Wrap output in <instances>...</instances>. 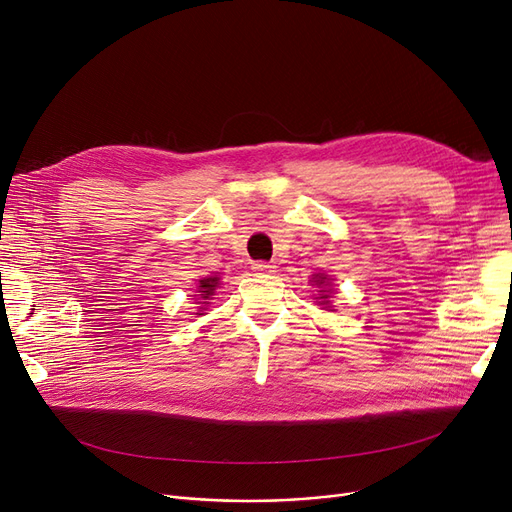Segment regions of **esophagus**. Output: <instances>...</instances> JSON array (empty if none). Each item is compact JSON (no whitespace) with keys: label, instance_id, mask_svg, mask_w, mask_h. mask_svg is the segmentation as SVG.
Returning a JSON list of instances; mask_svg holds the SVG:
<instances>
[{"label":"esophagus","instance_id":"obj_1","mask_svg":"<svg viewBox=\"0 0 512 512\" xmlns=\"http://www.w3.org/2000/svg\"><path fill=\"white\" fill-rule=\"evenodd\" d=\"M253 270L259 272V274H272V272L276 270V265L267 263V261H255V263H253Z\"/></svg>","mask_w":512,"mask_h":512}]
</instances>
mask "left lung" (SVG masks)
<instances>
[{
  "label": "left lung",
  "instance_id": "8db88e82",
  "mask_svg": "<svg viewBox=\"0 0 512 512\" xmlns=\"http://www.w3.org/2000/svg\"><path fill=\"white\" fill-rule=\"evenodd\" d=\"M328 280H330V278H328L326 274H317V276L311 280L315 286H319V290H317L319 297H315V299L321 301L319 305H328V303H330V301H328V297H330V282H328ZM326 287L329 288L328 291L325 290Z\"/></svg>",
  "mask_w": 512,
  "mask_h": 512
}]
</instances>
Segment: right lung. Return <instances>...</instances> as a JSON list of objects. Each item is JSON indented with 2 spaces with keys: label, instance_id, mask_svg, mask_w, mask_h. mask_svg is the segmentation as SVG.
<instances>
[{
  "label": "right lung",
  "instance_id": "add662e5",
  "mask_svg": "<svg viewBox=\"0 0 512 512\" xmlns=\"http://www.w3.org/2000/svg\"><path fill=\"white\" fill-rule=\"evenodd\" d=\"M218 284H220V278H215V276L199 280V288H197L199 294H195V297H199V299L204 301L201 305H209L207 301L213 297V292H215V288H218ZM201 311H205V307H199V313H195V315H203Z\"/></svg>",
  "mask_w": 512,
  "mask_h": 512
}]
</instances>
